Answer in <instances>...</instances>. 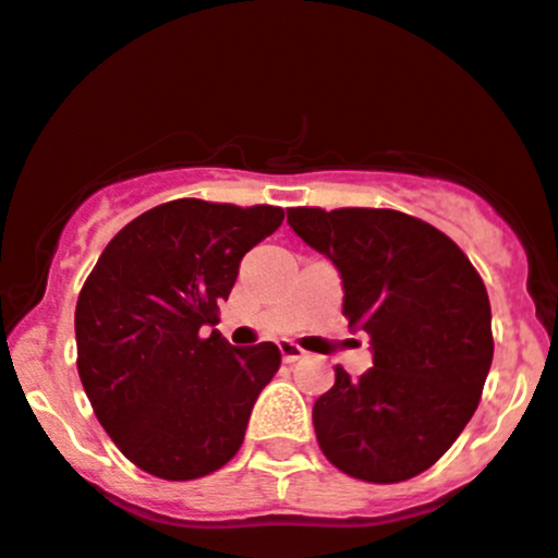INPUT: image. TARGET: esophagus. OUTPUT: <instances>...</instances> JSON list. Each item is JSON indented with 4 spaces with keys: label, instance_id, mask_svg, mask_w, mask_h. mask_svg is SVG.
I'll list each match as a JSON object with an SVG mask.
<instances>
[{
    "label": "esophagus",
    "instance_id": "34e87169",
    "mask_svg": "<svg viewBox=\"0 0 558 558\" xmlns=\"http://www.w3.org/2000/svg\"><path fill=\"white\" fill-rule=\"evenodd\" d=\"M278 347H280V354H283L286 363H299V360L307 357V352H304V349L299 344H293V341H289V339L280 341Z\"/></svg>",
    "mask_w": 558,
    "mask_h": 558
}]
</instances>
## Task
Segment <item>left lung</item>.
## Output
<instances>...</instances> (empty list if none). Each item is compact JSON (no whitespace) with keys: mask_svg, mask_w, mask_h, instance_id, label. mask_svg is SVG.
<instances>
[{"mask_svg":"<svg viewBox=\"0 0 558 558\" xmlns=\"http://www.w3.org/2000/svg\"><path fill=\"white\" fill-rule=\"evenodd\" d=\"M291 230L339 269L349 328L373 368H336L312 408L317 442L354 480L405 482L448 452L493 363L482 278L445 232L391 209H289Z\"/></svg>","mask_w":558,"mask_h":558,"instance_id":"obj_1","label":"left lung"}]
</instances>
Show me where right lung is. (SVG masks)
<instances>
[{
    "mask_svg": "<svg viewBox=\"0 0 558 558\" xmlns=\"http://www.w3.org/2000/svg\"><path fill=\"white\" fill-rule=\"evenodd\" d=\"M283 222L278 206L180 198L132 219L76 302L78 378L116 448L153 476L198 480L241 450L272 341L230 347L217 310L238 267Z\"/></svg>",
    "mask_w": 558,
    "mask_h": 558,
    "instance_id": "1",
    "label": "right lung"
}]
</instances>
